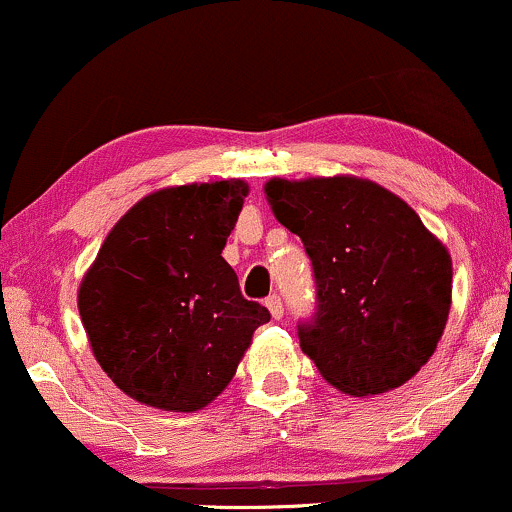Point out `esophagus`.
<instances>
[{
  "mask_svg": "<svg viewBox=\"0 0 512 512\" xmlns=\"http://www.w3.org/2000/svg\"><path fill=\"white\" fill-rule=\"evenodd\" d=\"M266 306H268V311H270V316L275 318V321H280L282 316H285V306H282V302H280V297H268L266 299Z\"/></svg>",
  "mask_w": 512,
  "mask_h": 512,
  "instance_id": "34e87169",
  "label": "esophagus"
}]
</instances>
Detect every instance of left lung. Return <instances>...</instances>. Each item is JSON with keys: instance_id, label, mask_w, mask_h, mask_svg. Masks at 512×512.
<instances>
[{"instance_id": "obj_1", "label": "left lung", "mask_w": 512, "mask_h": 512, "mask_svg": "<svg viewBox=\"0 0 512 512\" xmlns=\"http://www.w3.org/2000/svg\"><path fill=\"white\" fill-rule=\"evenodd\" d=\"M314 263L318 311L302 352L333 388L369 398L429 362L453 304V258L386 186L354 174L263 184Z\"/></svg>"}]
</instances>
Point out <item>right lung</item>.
Instances as JSON below:
<instances>
[{
    "mask_svg": "<svg viewBox=\"0 0 512 512\" xmlns=\"http://www.w3.org/2000/svg\"><path fill=\"white\" fill-rule=\"evenodd\" d=\"M249 184L165 186L134 203L78 285L90 350L122 393L162 412L210 405L270 321L222 258Z\"/></svg>",
    "mask_w": 512,
    "mask_h": 512,
    "instance_id": "right-lung-1",
    "label": "right lung"
}]
</instances>
